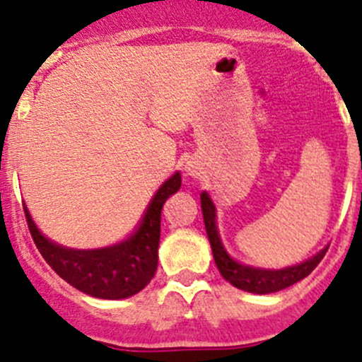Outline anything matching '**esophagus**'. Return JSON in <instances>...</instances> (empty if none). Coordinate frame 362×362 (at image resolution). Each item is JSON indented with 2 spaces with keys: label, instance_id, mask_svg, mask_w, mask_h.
Instances as JSON below:
<instances>
[{
  "label": "esophagus",
  "instance_id": "1",
  "mask_svg": "<svg viewBox=\"0 0 362 362\" xmlns=\"http://www.w3.org/2000/svg\"><path fill=\"white\" fill-rule=\"evenodd\" d=\"M185 170H187V174L192 175V177H197L201 172V168L196 161H188L187 166H185Z\"/></svg>",
  "mask_w": 362,
  "mask_h": 362
}]
</instances>
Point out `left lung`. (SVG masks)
Returning <instances> with one entry per match:
<instances>
[{
  "mask_svg": "<svg viewBox=\"0 0 362 362\" xmlns=\"http://www.w3.org/2000/svg\"><path fill=\"white\" fill-rule=\"evenodd\" d=\"M201 209H203L204 228H206L210 246H212L214 261H216L217 268H219L221 276L225 277L230 284H233L235 288L245 290V292L274 293L288 288V286L296 284L297 281L310 276L313 268L321 263V259L325 257L326 250H328V248H325V250L310 257L305 263L296 264V267L281 268V270H264V268L246 267V264L233 261L228 255V252L225 250L223 243H221L216 225V206H214L212 199H210L206 192L201 194Z\"/></svg>",
  "mask_w": 362,
  "mask_h": 362,
  "instance_id": "left-lung-1",
  "label": "left lung"
}]
</instances>
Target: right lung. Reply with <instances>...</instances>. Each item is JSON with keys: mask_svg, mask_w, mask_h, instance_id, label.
Segmentation results:
<instances>
[{"mask_svg": "<svg viewBox=\"0 0 362 362\" xmlns=\"http://www.w3.org/2000/svg\"><path fill=\"white\" fill-rule=\"evenodd\" d=\"M179 187L181 174L175 172L156 192L141 223L129 239L95 250H74L56 245L37 230L25 204L23 210L37 250L57 276L86 296L98 299H124L141 292L158 270L163 204Z\"/></svg>", "mask_w": 362, "mask_h": 362, "instance_id": "obj_1", "label": "right lung"}]
</instances>
